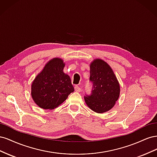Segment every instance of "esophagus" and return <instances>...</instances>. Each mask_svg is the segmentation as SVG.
I'll use <instances>...</instances> for the list:
<instances>
[{"mask_svg":"<svg viewBox=\"0 0 157 157\" xmlns=\"http://www.w3.org/2000/svg\"><path fill=\"white\" fill-rule=\"evenodd\" d=\"M75 92H80V90H81V89H80V88L78 87V86H75Z\"/></svg>","mask_w":157,"mask_h":157,"instance_id":"34e87169","label":"esophagus"}]
</instances>
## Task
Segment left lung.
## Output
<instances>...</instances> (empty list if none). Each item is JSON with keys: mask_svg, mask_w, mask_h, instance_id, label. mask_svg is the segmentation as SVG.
Listing matches in <instances>:
<instances>
[{"mask_svg": "<svg viewBox=\"0 0 157 157\" xmlns=\"http://www.w3.org/2000/svg\"><path fill=\"white\" fill-rule=\"evenodd\" d=\"M90 67V81L92 83V88L90 95L84 96L85 102L95 112L108 111L115 105L119 97V83L105 61L95 59Z\"/></svg>", "mask_w": 157, "mask_h": 157, "instance_id": "8db88e82", "label": "left lung"}]
</instances>
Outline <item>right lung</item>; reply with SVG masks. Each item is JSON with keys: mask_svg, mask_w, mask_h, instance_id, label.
I'll list each match as a JSON object with an SVG mask.
<instances>
[{"mask_svg": "<svg viewBox=\"0 0 157 157\" xmlns=\"http://www.w3.org/2000/svg\"><path fill=\"white\" fill-rule=\"evenodd\" d=\"M64 67L62 59L54 58L36 76L31 85V96L38 106L53 109L74 92L69 76L63 71Z\"/></svg>", "mask_w": 157, "mask_h": 157, "instance_id": "add662e5", "label": "right lung"}]
</instances>
